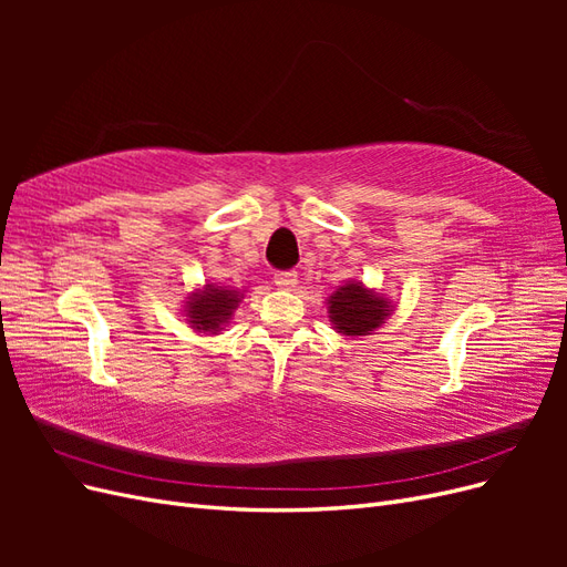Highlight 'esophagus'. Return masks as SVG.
Segmentation results:
<instances>
[{"label":"esophagus","mask_w":567,"mask_h":567,"mask_svg":"<svg viewBox=\"0 0 567 567\" xmlns=\"http://www.w3.org/2000/svg\"><path fill=\"white\" fill-rule=\"evenodd\" d=\"M274 284H277V286H279V288H284V290L296 288V284H298V274H296V271H290V269H286V271H277V274H274Z\"/></svg>","instance_id":"esophagus-1"}]
</instances>
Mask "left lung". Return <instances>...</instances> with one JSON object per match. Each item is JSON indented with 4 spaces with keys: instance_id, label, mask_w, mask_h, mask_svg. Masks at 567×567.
Instances as JSON below:
<instances>
[{
    "instance_id": "obj_1",
    "label": "left lung",
    "mask_w": 567,
    "mask_h": 567,
    "mask_svg": "<svg viewBox=\"0 0 567 567\" xmlns=\"http://www.w3.org/2000/svg\"><path fill=\"white\" fill-rule=\"evenodd\" d=\"M329 315L340 333L367 336L388 317V302L373 296L362 284H348L331 296Z\"/></svg>"
}]
</instances>
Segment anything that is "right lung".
<instances>
[{
  "label": "right lung",
  "instance_id": "add662e5",
  "mask_svg": "<svg viewBox=\"0 0 567 567\" xmlns=\"http://www.w3.org/2000/svg\"><path fill=\"white\" fill-rule=\"evenodd\" d=\"M236 302L238 298L234 290L208 286L203 293L192 298L186 312L198 331H219V326L231 315Z\"/></svg>",
  "mask_w": 567,
  "mask_h": 567
}]
</instances>
